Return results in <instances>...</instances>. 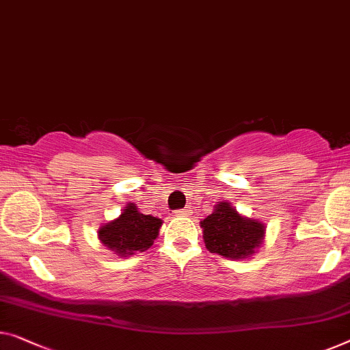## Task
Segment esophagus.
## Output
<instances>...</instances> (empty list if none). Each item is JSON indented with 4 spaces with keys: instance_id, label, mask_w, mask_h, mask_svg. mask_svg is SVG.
I'll return each instance as SVG.
<instances>
[{
    "instance_id": "obj_1",
    "label": "esophagus",
    "mask_w": 350,
    "mask_h": 350,
    "mask_svg": "<svg viewBox=\"0 0 350 350\" xmlns=\"http://www.w3.org/2000/svg\"><path fill=\"white\" fill-rule=\"evenodd\" d=\"M176 215H177V217H190V215H191V211H190L189 207L180 208V211L176 212Z\"/></svg>"
}]
</instances>
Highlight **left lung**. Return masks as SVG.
<instances>
[{"label":"left lung","instance_id":"left-lung-1","mask_svg":"<svg viewBox=\"0 0 350 350\" xmlns=\"http://www.w3.org/2000/svg\"><path fill=\"white\" fill-rule=\"evenodd\" d=\"M201 228L208 252L229 259L252 258L265 234L262 223L242 217L231 202H218L211 215L201 221Z\"/></svg>","mask_w":350,"mask_h":350}]
</instances>
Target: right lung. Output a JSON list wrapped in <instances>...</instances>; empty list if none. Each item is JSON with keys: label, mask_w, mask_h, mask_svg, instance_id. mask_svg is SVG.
<instances>
[{"label": "right lung", "mask_w": 350, "mask_h": 350, "mask_svg": "<svg viewBox=\"0 0 350 350\" xmlns=\"http://www.w3.org/2000/svg\"><path fill=\"white\" fill-rule=\"evenodd\" d=\"M160 226V218L144 215L133 202H130L125 206L119 218L98 229V239L114 254L127 258L130 254L146 252L152 247L159 236Z\"/></svg>", "instance_id": "obj_1"}]
</instances>
